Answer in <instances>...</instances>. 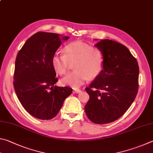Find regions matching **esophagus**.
<instances>
[{
    "instance_id": "esophagus-1",
    "label": "esophagus",
    "mask_w": 153,
    "mask_h": 153,
    "mask_svg": "<svg viewBox=\"0 0 153 153\" xmlns=\"http://www.w3.org/2000/svg\"><path fill=\"white\" fill-rule=\"evenodd\" d=\"M81 90H80V89H74L73 91V93H81Z\"/></svg>"
}]
</instances>
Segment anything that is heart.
<instances>
[{"instance_id":"1","label":"heart","mask_w":153,"mask_h":153,"mask_svg":"<svg viewBox=\"0 0 153 153\" xmlns=\"http://www.w3.org/2000/svg\"><path fill=\"white\" fill-rule=\"evenodd\" d=\"M63 52L64 54L55 53L51 64L56 73L64 75L68 72L71 64L74 63L75 71L61 79V84L64 86L77 89L89 79H95L102 71L104 56L100 48L77 41L66 45Z\"/></svg>"}]
</instances>
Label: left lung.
Instances as JSON below:
<instances>
[{"instance_id":"left-lung-1","label":"left lung","mask_w":153,"mask_h":153,"mask_svg":"<svg viewBox=\"0 0 153 153\" xmlns=\"http://www.w3.org/2000/svg\"><path fill=\"white\" fill-rule=\"evenodd\" d=\"M95 45L103 53V68L85 89L89 100L85 110L92 122L105 124L122 116L134 101L139 67L136 59L123 44L105 39Z\"/></svg>"}]
</instances>
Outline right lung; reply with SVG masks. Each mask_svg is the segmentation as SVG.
I'll return each instance as SVG.
<instances>
[{
  "label": "right lung",
  "instance_id": "obj_1",
  "mask_svg": "<svg viewBox=\"0 0 153 153\" xmlns=\"http://www.w3.org/2000/svg\"><path fill=\"white\" fill-rule=\"evenodd\" d=\"M68 36L37 32L27 40L15 60L14 88L21 105L31 116L50 120L58 114L64 100L71 94L70 87H57L51 60Z\"/></svg>",
  "mask_w": 153,
  "mask_h": 153
}]
</instances>
